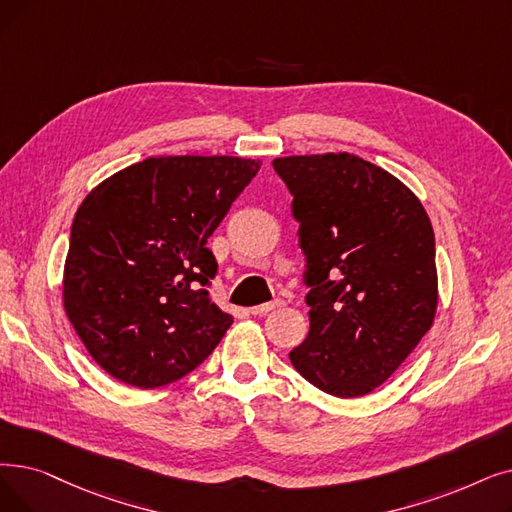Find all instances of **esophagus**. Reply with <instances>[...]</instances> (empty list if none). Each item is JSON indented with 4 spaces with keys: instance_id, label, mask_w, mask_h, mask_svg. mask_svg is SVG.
Returning a JSON list of instances; mask_svg holds the SVG:
<instances>
[{
    "instance_id": "34e87169",
    "label": "esophagus",
    "mask_w": 512,
    "mask_h": 512,
    "mask_svg": "<svg viewBox=\"0 0 512 512\" xmlns=\"http://www.w3.org/2000/svg\"><path fill=\"white\" fill-rule=\"evenodd\" d=\"M282 305H284V301H282V299H274V301H270V303H263V305H255V307H251V309H249V314H253V316H263V314H268V311L278 309V307H282Z\"/></svg>"
}]
</instances>
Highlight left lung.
<instances>
[{
    "instance_id": "left-lung-1",
    "label": "left lung",
    "mask_w": 512,
    "mask_h": 512,
    "mask_svg": "<svg viewBox=\"0 0 512 512\" xmlns=\"http://www.w3.org/2000/svg\"><path fill=\"white\" fill-rule=\"evenodd\" d=\"M293 194L309 332L288 358L324 393L383 385L433 326L435 236L414 192L349 152L274 159Z\"/></svg>"
}]
</instances>
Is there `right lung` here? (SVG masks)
I'll return each instance as SVG.
<instances>
[{
    "label": "right lung",
    "instance_id": "add662e5",
    "mask_svg": "<svg viewBox=\"0 0 512 512\" xmlns=\"http://www.w3.org/2000/svg\"><path fill=\"white\" fill-rule=\"evenodd\" d=\"M259 167L240 157H150L85 196L64 263V311L117 381H180L232 326L207 291L217 274L207 240Z\"/></svg>",
    "mask_w": 512,
    "mask_h": 512
}]
</instances>
